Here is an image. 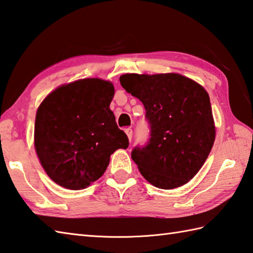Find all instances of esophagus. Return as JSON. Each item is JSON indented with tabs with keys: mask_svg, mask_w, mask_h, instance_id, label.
<instances>
[{
	"mask_svg": "<svg viewBox=\"0 0 253 253\" xmlns=\"http://www.w3.org/2000/svg\"><path fill=\"white\" fill-rule=\"evenodd\" d=\"M125 132H126V136H127V138H128V141L131 142V140H132V135H133V131H132V128L127 127V128H126Z\"/></svg>",
	"mask_w": 253,
	"mask_h": 253,
	"instance_id": "esophagus-1",
	"label": "esophagus"
}]
</instances>
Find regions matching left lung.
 <instances>
[{
    "instance_id": "obj_1",
    "label": "left lung",
    "mask_w": 253,
    "mask_h": 253,
    "mask_svg": "<svg viewBox=\"0 0 253 253\" xmlns=\"http://www.w3.org/2000/svg\"><path fill=\"white\" fill-rule=\"evenodd\" d=\"M121 86L140 99L151 140L131 157L154 187L176 189L202 168L215 141L210 96L202 85L178 73L123 74Z\"/></svg>"
}]
</instances>
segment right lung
<instances>
[{"mask_svg":"<svg viewBox=\"0 0 253 253\" xmlns=\"http://www.w3.org/2000/svg\"><path fill=\"white\" fill-rule=\"evenodd\" d=\"M115 87L109 81L82 79L56 87L39 105L34 143L50 179L82 190L99 179L111 154L128 140L110 109Z\"/></svg>","mask_w":253,"mask_h":253,"instance_id":"right-lung-1","label":"right lung"}]
</instances>
